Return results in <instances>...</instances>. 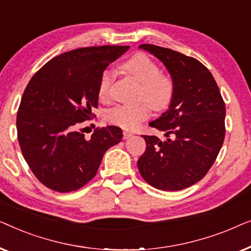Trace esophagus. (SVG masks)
Wrapping results in <instances>:
<instances>
[{"instance_id": "esophagus-1", "label": "esophagus", "mask_w": 251, "mask_h": 251, "mask_svg": "<svg viewBox=\"0 0 251 251\" xmlns=\"http://www.w3.org/2000/svg\"><path fill=\"white\" fill-rule=\"evenodd\" d=\"M131 136H132V133L130 131H123V138H125V139H128Z\"/></svg>"}]
</instances>
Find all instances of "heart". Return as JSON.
<instances>
[{
	"mask_svg": "<svg viewBox=\"0 0 251 251\" xmlns=\"http://www.w3.org/2000/svg\"><path fill=\"white\" fill-rule=\"evenodd\" d=\"M121 68L131 75L140 84L139 98L145 100L154 111H163L174 98L175 84L173 78L161 74L160 67L145 53H137L121 65ZM113 82V73L105 71L99 81L98 94L101 99L108 98ZM145 102L118 105L109 109L106 119L112 125L132 130L150 115V108Z\"/></svg>",
	"mask_w": 251,
	"mask_h": 251,
	"instance_id": "heart-1",
	"label": "heart"
}]
</instances>
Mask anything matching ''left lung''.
Here are the masks:
<instances>
[{
  "label": "left lung",
  "mask_w": 251,
  "mask_h": 251,
  "mask_svg": "<svg viewBox=\"0 0 251 251\" xmlns=\"http://www.w3.org/2000/svg\"><path fill=\"white\" fill-rule=\"evenodd\" d=\"M169 72L175 84L168 111L150 122L166 139L143 136L146 151L137 166L150 185L180 191L205 176L225 137V104L207 67L195 58L167 48L142 44Z\"/></svg>",
  "instance_id": "1"
}]
</instances>
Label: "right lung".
<instances>
[{
  "instance_id": "obj_1",
  "label": "right lung",
  "mask_w": 251,
  "mask_h": 251,
  "mask_svg": "<svg viewBox=\"0 0 251 251\" xmlns=\"http://www.w3.org/2000/svg\"><path fill=\"white\" fill-rule=\"evenodd\" d=\"M129 46L89 47L48 61L27 84L17 113L24 159L43 185L67 193L97 174L109 147L122 139L121 128L96 129L90 139L78 131L98 105V87L106 67Z\"/></svg>"
}]
</instances>
